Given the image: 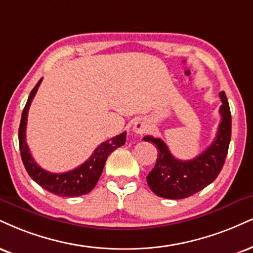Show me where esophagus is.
Segmentation results:
<instances>
[{
  "instance_id": "obj_1",
  "label": "esophagus",
  "mask_w": 253,
  "mask_h": 253,
  "mask_svg": "<svg viewBox=\"0 0 253 253\" xmlns=\"http://www.w3.org/2000/svg\"><path fill=\"white\" fill-rule=\"evenodd\" d=\"M133 130L136 134H144L148 130V125L144 119H136L134 124H133Z\"/></svg>"
}]
</instances>
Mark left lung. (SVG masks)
Returning <instances> with one entry per match:
<instances>
[{"mask_svg": "<svg viewBox=\"0 0 253 253\" xmlns=\"http://www.w3.org/2000/svg\"><path fill=\"white\" fill-rule=\"evenodd\" d=\"M219 96L223 105L219 108L221 120L217 135L213 142L194 159H176L159 138L147 135L142 139L158 148L156 166L146 178L148 186L157 196L166 199H184L205 188L220 173L231 140V112L226 94L220 92Z\"/></svg>", "mask_w": 253, "mask_h": 253, "instance_id": "left-lung-1", "label": "left lung"}]
</instances>
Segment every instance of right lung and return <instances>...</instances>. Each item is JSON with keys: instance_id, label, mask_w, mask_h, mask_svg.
<instances>
[{"instance_id": "1", "label": "right lung", "mask_w": 253, "mask_h": 253, "mask_svg": "<svg viewBox=\"0 0 253 253\" xmlns=\"http://www.w3.org/2000/svg\"><path fill=\"white\" fill-rule=\"evenodd\" d=\"M42 79L36 84L33 90L29 94L26 106H24L22 117H21L20 128H19V144L21 151L22 163L26 167L27 172L35 182H38L41 187L49 192L60 197H79L82 194L89 193L95 187L100 175H101L103 166L109 154L118 147L125 145L126 142V132L121 133L114 138L103 141L95 148L89 159L84 161L82 165L72 171L65 173H51L41 169L30 154L28 145L26 142V127L28 111L34 99L38 88L41 84Z\"/></svg>"}]
</instances>
